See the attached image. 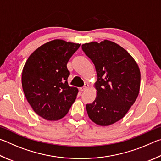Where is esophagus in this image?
<instances>
[{
    "mask_svg": "<svg viewBox=\"0 0 161 161\" xmlns=\"http://www.w3.org/2000/svg\"><path fill=\"white\" fill-rule=\"evenodd\" d=\"M88 87H89L88 84V83H85V85H84V86H83V87H82V88H80V91L81 92L86 91V90L88 88Z\"/></svg>",
    "mask_w": 161,
    "mask_h": 161,
    "instance_id": "esophagus-1",
    "label": "esophagus"
}]
</instances>
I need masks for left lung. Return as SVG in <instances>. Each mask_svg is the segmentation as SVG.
<instances>
[{
  "label": "left lung",
  "mask_w": 161,
  "mask_h": 161,
  "mask_svg": "<svg viewBox=\"0 0 161 161\" xmlns=\"http://www.w3.org/2000/svg\"><path fill=\"white\" fill-rule=\"evenodd\" d=\"M82 49L97 75L96 98L86 105L88 117L96 125H111L125 116L139 95V68L127 51L113 42L86 43Z\"/></svg>",
  "instance_id": "obj_1"
}]
</instances>
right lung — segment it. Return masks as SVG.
I'll use <instances>...</instances> for the list:
<instances>
[{"label":"right lung","instance_id":"1","mask_svg":"<svg viewBox=\"0 0 161 161\" xmlns=\"http://www.w3.org/2000/svg\"><path fill=\"white\" fill-rule=\"evenodd\" d=\"M80 45L54 39L36 49L25 64V95L33 110L45 119H62L74 103L78 90L68 84L67 63Z\"/></svg>","mask_w":161,"mask_h":161}]
</instances>
